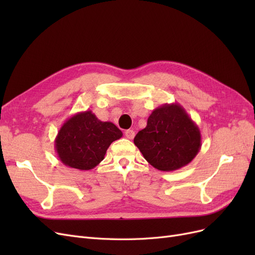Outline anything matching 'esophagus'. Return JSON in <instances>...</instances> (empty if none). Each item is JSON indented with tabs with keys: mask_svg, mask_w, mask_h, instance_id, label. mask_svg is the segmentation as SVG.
<instances>
[{
	"mask_svg": "<svg viewBox=\"0 0 255 255\" xmlns=\"http://www.w3.org/2000/svg\"><path fill=\"white\" fill-rule=\"evenodd\" d=\"M126 137L128 138V139H133V138L135 137V132L133 129L126 130Z\"/></svg>",
	"mask_w": 255,
	"mask_h": 255,
	"instance_id": "34e87169",
	"label": "esophagus"
}]
</instances>
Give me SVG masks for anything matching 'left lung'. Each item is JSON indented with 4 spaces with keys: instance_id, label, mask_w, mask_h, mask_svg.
Returning <instances> with one entry per match:
<instances>
[{
    "instance_id": "left-lung-1",
    "label": "left lung",
    "mask_w": 255,
    "mask_h": 255,
    "mask_svg": "<svg viewBox=\"0 0 255 255\" xmlns=\"http://www.w3.org/2000/svg\"><path fill=\"white\" fill-rule=\"evenodd\" d=\"M134 143L145 160L160 171L188 165L202 144L198 126L179 103H166L154 110Z\"/></svg>"
}]
</instances>
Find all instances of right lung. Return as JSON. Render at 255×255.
Here are the masks:
<instances>
[{
    "label": "right lung",
    "instance_id": "right-lung-1",
    "mask_svg": "<svg viewBox=\"0 0 255 255\" xmlns=\"http://www.w3.org/2000/svg\"><path fill=\"white\" fill-rule=\"evenodd\" d=\"M111 121H101L91 111L80 112L67 119L55 138V151L64 165L90 170L104 159L111 143L122 137Z\"/></svg>",
    "mask_w": 255,
    "mask_h": 255
}]
</instances>
